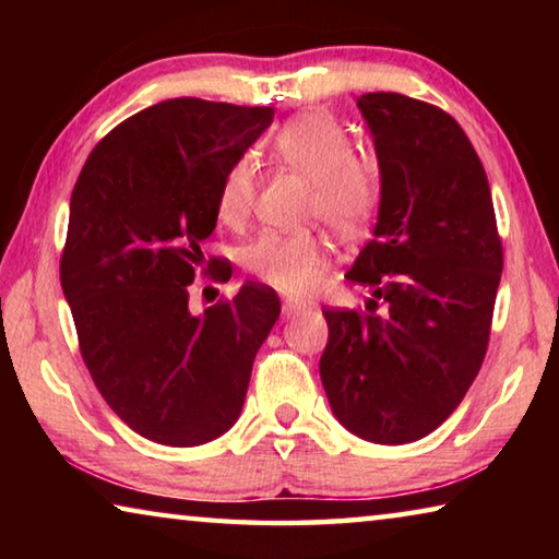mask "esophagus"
<instances>
[{
    "instance_id": "1",
    "label": "esophagus",
    "mask_w": 559,
    "mask_h": 559,
    "mask_svg": "<svg viewBox=\"0 0 559 559\" xmlns=\"http://www.w3.org/2000/svg\"><path fill=\"white\" fill-rule=\"evenodd\" d=\"M302 310H306V306H302V302H296V300H283V306H281L283 318H296L298 313H302Z\"/></svg>"
}]
</instances>
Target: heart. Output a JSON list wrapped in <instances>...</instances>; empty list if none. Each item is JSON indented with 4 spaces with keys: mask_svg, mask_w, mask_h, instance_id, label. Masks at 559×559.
<instances>
[{
    "mask_svg": "<svg viewBox=\"0 0 559 559\" xmlns=\"http://www.w3.org/2000/svg\"><path fill=\"white\" fill-rule=\"evenodd\" d=\"M281 165L310 179V212L345 236L362 231L380 202V169L374 159L353 153L345 128L328 112L310 110L290 118L271 140ZM257 177L249 159L224 175L216 216L239 224L251 212ZM246 269L261 283L288 296L313 293L328 271V246L313 231H266L246 249Z\"/></svg>",
    "mask_w": 559,
    "mask_h": 559,
    "instance_id": "b5f03b06",
    "label": "heart"
}]
</instances>
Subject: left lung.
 I'll return each instance as SVG.
<instances>
[{
  "label": "left lung",
  "mask_w": 559,
  "mask_h": 559,
  "mask_svg": "<svg viewBox=\"0 0 559 559\" xmlns=\"http://www.w3.org/2000/svg\"><path fill=\"white\" fill-rule=\"evenodd\" d=\"M357 108L374 140L380 212L347 278L372 298L367 313L323 310L320 380L347 431L400 447L441 427L476 380L503 246L486 169L449 112L402 93H365Z\"/></svg>",
  "instance_id": "obj_1"
}]
</instances>
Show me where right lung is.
Instances as JSON below:
<instances>
[{
    "instance_id": "obj_1",
    "label": "right lung",
    "mask_w": 559,
    "mask_h": 559,
    "mask_svg": "<svg viewBox=\"0 0 559 559\" xmlns=\"http://www.w3.org/2000/svg\"><path fill=\"white\" fill-rule=\"evenodd\" d=\"M271 122L273 108L163 100L112 128L73 187L61 288L83 362L110 409L165 447L234 427L281 316L257 283L189 313L222 179Z\"/></svg>"
}]
</instances>
